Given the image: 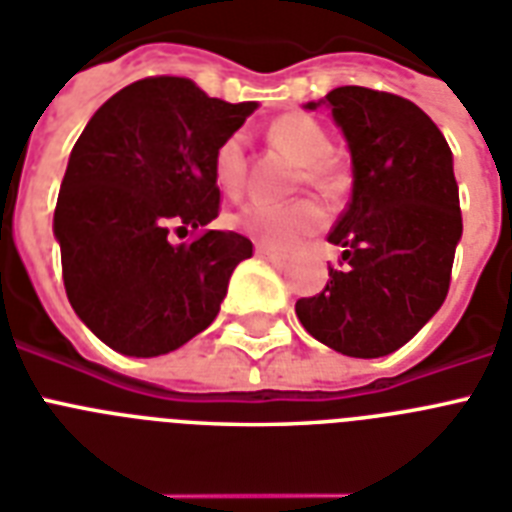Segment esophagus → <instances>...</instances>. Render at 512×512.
Wrapping results in <instances>:
<instances>
[{"mask_svg": "<svg viewBox=\"0 0 512 512\" xmlns=\"http://www.w3.org/2000/svg\"><path fill=\"white\" fill-rule=\"evenodd\" d=\"M255 255L263 257V260H268V263H276V265H284L286 263V255H281V252H276V249L265 247V244H257Z\"/></svg>", "mask_w": 512, "mask_h": 512, "instance_id": "obj_1", "label": "esophagus"}]
</instances>
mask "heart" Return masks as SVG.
<instances>
[{
    "mask_svg": "<svg viewBox=\"0 0 512 512\" xmlns=\"http://www.w3.org/2000/svg\"><path fill=\"white\" fill-rule=\"evenodd\" d=\"M270 136L284 147L297 162H302V178L321 191H331L342 181V165L331 155V139L326 128L305 112H289L270 126ZM242 131L226 136L215 149V181L228 194H239L247 178ZM326 223V213L315 199H292V202H265L252 199L231 215V226L249 239L273 249H289L305 236L315 234Z\"/></svg>",
    "mask_w": 512,
    "mask_h": 512,
    "instance_id": "b5f03b06",
    "label": "heart"
}]
</instances>
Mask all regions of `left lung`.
Listing matches in <instances>:
<instances>
[{
    "mask_svg": "<svg viewBox=\"0 0 512 512\" xmlns=\"http://www.w3.org/2000/svg\"><path fill=\"white\" fill-rule=\"evenodd\" d=\"M331 107L352 155V199L328 242L344 270L328 268L315 297L297 299L310 336L350 357H384L410 342L442 307L463 234L452 152L410 99L339 86L307 110Z\"/></svg>",
    "mask_w": 512,
    "mask_h": 512,
    "instance_id": "8db88e82",
    "label": "left lung"
}]
</instances>
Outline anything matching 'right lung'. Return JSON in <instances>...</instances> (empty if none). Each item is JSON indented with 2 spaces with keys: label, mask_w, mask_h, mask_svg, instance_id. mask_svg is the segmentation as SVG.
Instances as JSON below:
<instances>
[{
  "label": "right lung",
  "mask_w": 512,
  "mask_h": 512,
  "mask_svg": "<svg viewBox=\"0 0 512 512\" xmlns=\"http://www.w3.org/2000/svg\"><path fill=\"white\" fill-rule=\"evenodd\" d=\"M257 102L152 76L112 94L78 136L54 207L70 305L120 355L157 357L205 331L252 242L218 218L213 157ZM202 230L173 245V230Z\"/></svg>",
  "instance_id": "right-lung-1"
}]
</instances>
